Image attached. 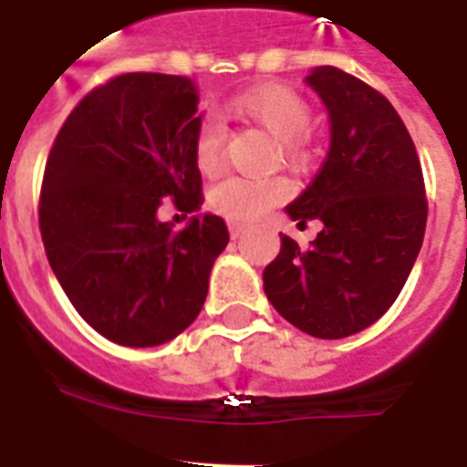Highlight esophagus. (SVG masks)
<instances>
[{"label":"esophagus","mask_w":467,"mask_h":467,"mask_svg":"<svg viewBox=\"0 0 467 467\" xmlns=\"http://www.w3.org/2000/svg\"><path fill=\"white\" fill-rule=\"evenodd\" d=\"M227 227H230V237H233V240H237V237H240V234L246 230L244 223H240V221H227Z\"/></svg>","instance_id":"obj_1"}]
</instances>
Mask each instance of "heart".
Returning a JSON list of instances; mask_svg holds the SVG:
<instances>
[{
  "instance_id": "heart-1",
  "label": "heart",
  "mask_w": 467,
  "mask_h": 467,
  "mask_svg": "<svg viewBox=\"0 0 467 467\" xmlns=\"http://www.w3.org/2000/svg\"><path fill=\"white\" fill-rule=\"evenodd\" d=\"M230 111L261 125L265 132L277 140L282 163L289 168L308 166L311 149L306 144V132L311 128V107L299 92L287 85L265 82L246 89L230 101ZM225 132L213 120H203L194 137V161L202 173H213L221 166ZM287 182L277 178H242L227 175L213 182L209 190V206L215 213L227 215L230 221H256L268 209L287 197Z\"/></svg>"
}]
</instances>
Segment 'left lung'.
<instances>
[{
  "instance_id": "left-lung-1",
  "label": "left lung",
  "mask_w": 467,
  "mask_h": 467,
  "mask_svg": "<svg viewBox=\"0 0 467 467\" xmlns=\"http://www.w3.org/2000/svg\"><path fill=\"white\" fill-rule=\"evenodd\" d=\"M306 85L327 109L330 151L285 211L323 230L308 249L280 234L264 289L294 327L342 339L382 318L409 280L425 237V182L406 125L378 89L335 66L313 68Z\"/></svg>"
}]
</instances>
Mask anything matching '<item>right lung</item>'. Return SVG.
Listing matches in <instances>:
<instances>
[{
	"label": "right lung",
	"mask_w": 467,
	"mask_h": 467,
	"mask_svg": "<svg viewBox=\"0 0 467 467\" xmlns=\"http://www.w3.org/2000/svg\"><path fill=\"white\" fill-rule=\"evenodd\" d=\"M197 104L190 78L125 73L70 111L47 159L49 265L82 318L123 347H159L187 330L230 242L221 215L198 213L182 231L158 221L163 198L202 209Z\"/></svg>",
	"instance_id": "1"
}]
</instances>
